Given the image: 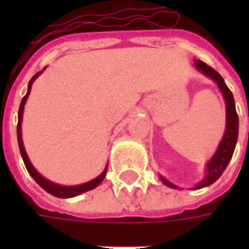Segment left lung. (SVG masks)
Wrapping results in <instances>:
<instances>
[{
    "mask_svg": "<svg viewBox=\"0 0 249 249\" xmlns=\"http://www.w3.org/2000/svg\"><path fill=\"white\" fill-rule=\"evenodd\" d=\"M195 66L198 71H201L203 74L209 77L211 80H213L217 87H219L220 92L223 94L225 101V132L223 139L220 141L217 151L214 152L212 159L209 160L207 167H205V176L201 181H198L192 189H200V188L208 187L211 184H213L217 178L223 175L225 168L228 165V162L232 159L233 151H235L236 142H237V135H239V117L236 113L235 100H233V94L231 92L228 87L225 85L223 77L220 76L217 71L208 66L205 62L200 61V60H195ZM160 180L165 184L167 187L175 188L178 189V185H175L171 181H168L167 178L160 176Z\"/></svg>",
    "mask_w": 249,
    "mask_h": 249,
    "instance_id": "left-lung-1",
    "label": "left lung"
}]
</instances>
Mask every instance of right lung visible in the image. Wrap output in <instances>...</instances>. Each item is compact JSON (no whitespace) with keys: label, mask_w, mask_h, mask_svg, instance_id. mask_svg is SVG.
Listing matches in <instances>:
<instances>
[{"label":"right lung","mask_w":249,"mask_h":249,"mask_svg":"<svg viewBox=\"0 0 249 249\" xmlns=\"http://www.w3.org/2000/svg\"><path fill=\"white\" fill-rule=\"evenodd\" d=\"M45 69V68H44ZM44 69L38 73H36L35 76L32 77V80L29 81V85H28V92L25 94V97L22 98V101L19 104V109H18V124H17V139H18V146H19V152H21V156H22V160H24V164L26 169H28V172L32 178H35L36 183L38 184L42 189H45L46 192L51 193L53 196H56V197L60 198H69V197H74V196H78V195H81L84 192H88V191H90V189H94L96 187H98L101 181L105 178V175H107V171H108V165L105 167V169L103 171V173L97 176L96 178H93L90 181H88V183L84 184H78V185H61V184H56L51 181V180H48L45 178L41 173H38V171L33 167V164L30 162L29 157L26 155V151H25V146L24 142H22V133H21V123H22V114H24V107L25 104H26V100L29 97L30 94V89H32V85H33V82L37 77L40 76L41 73L44 71Z\"/></svg>","instance_id":"1"}]
</instances>
